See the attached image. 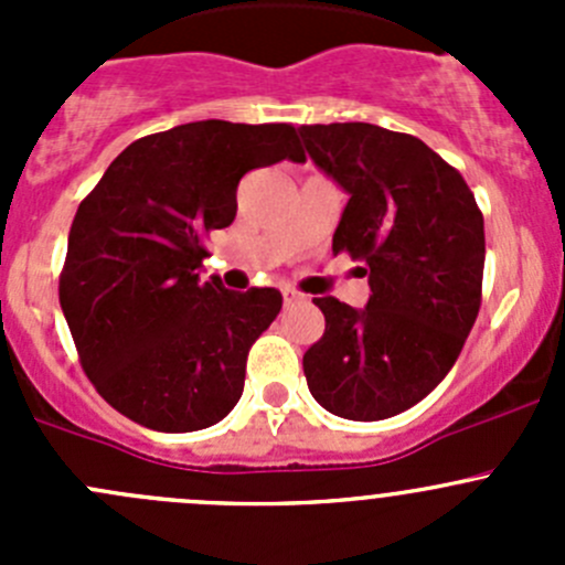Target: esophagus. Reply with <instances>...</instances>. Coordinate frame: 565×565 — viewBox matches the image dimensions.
I'll use <instances>...</instances> for the list:
<instances>
[{
	"label": "esophagus",
	"mask_w": 565,
	"mask_h": 565,
	"mask_svg": "<svg viewBox=\"0 0 565 565\" xmlns=\"http://www.w3.org/2000/svg\"><path fill=\"white\" fill-rule=\"evenodd\" d=\"M281 295H284V306H292V303H298L300 298H303V295H300V292H295V289H289V287L284 289Z\"/></svg>",
	"instance_id": "1"
}]
</instances>
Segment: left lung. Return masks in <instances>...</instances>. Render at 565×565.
Segmentation results:
<instances>
[{"instance_id":"obj_1","label":"left lung","mask_w":565,"mask_h":565,"mask_svg":"<svg viewBox=\"0 0 565 565\" xmlns=\"http://www.w3.org/2000/svg\"><path fill=\"white\" fill-rule=\"evenodd\" d=\"M311 161L347 193L333 254L363 262L366 309L315 298L324 333L303 355L311 396L350 420H383L429 396L481 309L483 215L451 163L369 122L300 125Z\"/></svg>"}]
</instances>
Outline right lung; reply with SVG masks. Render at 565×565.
Masks as SVG:
<instances>
[{
  "label": "right lung",
  "mask_w": 565,
  "mask_h": 565,
  "mask_svg": "<svg viewBox=\"0 0 565 565\" xmlns=\"http://www.w3.org/2000/svg\"><path fill=\"white\" fill-rule=\"evenodd\" d=\"M284 158L306 161L287 122L177 125L125 147L78 204L60 303L89 383L125 418L196 431L237 404L281 292H232L199 267L235 221L241 177Z\"/></svg>",
  "instance_id": "1"
}]
</instances>
